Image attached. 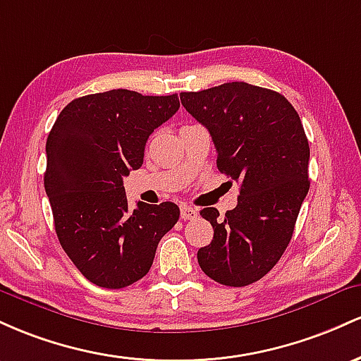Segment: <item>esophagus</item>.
Masks as SVG:
<instances>
[{
    "label": "esophagus",
    "mask_w": 361,
    "mask_h": 361,
    "mask_svg": "<svg viewBox=\"0 0 361 361\" xmlns=\"http://www.w3.org/2000/svg\"><path fill=\"white\" fill-rule=\"evenodd\" d=\"M197 216V209L191 208L188 204H182L180 206V218L182 220H194Z\"/></svg>",
    "instance_id": "esophagus-1"
}]
</instances>
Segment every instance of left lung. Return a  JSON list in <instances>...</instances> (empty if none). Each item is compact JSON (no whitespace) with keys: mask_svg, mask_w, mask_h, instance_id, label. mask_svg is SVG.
Wrapping results in <instances>:
<instances>
[{"mask_svg":"<svg viewBox=\"0 0 361 361\" xmlns=\"http://www.w3.org/2000/svg\"><path fill=\"white\" fill-rule=\"evenodd\" d=\"M180 102L209 131L216 167L240 185L233 209L212 224V244L197 250L206 276L245 286L268 274L288 247L309 192L310 148L297 111L281 93L244 82L182 92Z\"/></svg>","mask_w":361,"mask_h":361,"instance_id":"1","label":"left lung"}]
</instances>
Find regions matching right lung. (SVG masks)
<instances>
[{
	"instance_id": "obj_1",
	"label": "right lung",
	"mask_w": 361,
	"mask_h": 361,
	"mask_svg": "<svg viewBox=\"0 0 361 361\" xmlns=\"http://www.w3.org/2000/svg\"><path fill=\"white\" fill-rule=\"evenodd\" d=\"M176 93L109 90L71 100L46 143L44 188L59 244L88 281L124 288L148 273L179 220L173 202L128 206L123 177L143 165L149 135L179 111Z\"/></svg>"
}]
</instances>
